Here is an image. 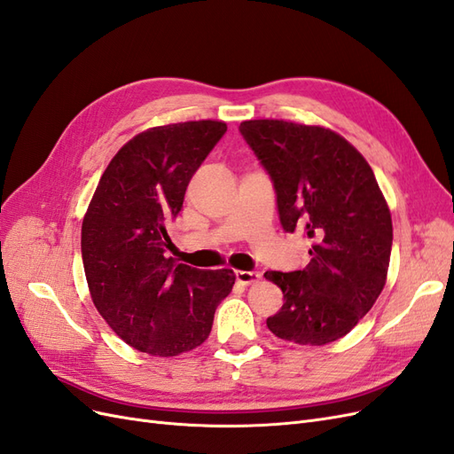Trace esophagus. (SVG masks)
Here are the masks:
<instances>
[{
	"label": "esophagus",
	"instance_id": "34e87169",
	"mask_svg": "<svg viewBox=\"0 0 454 454\" xmlns=\"http://www.w3.org/2000/svg\"><path fill=\"white\" fill-rule=\"evenodd\" d=\"M235 277L240 284H254L261 278V274L257 270H237Z\"/></svg>",
	"mask_w": 454,
	"mask_h": 454
}]
</instances>
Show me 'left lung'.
I'll return each mask as SVG.
<instances>
[{"instance_id": "1", "label": "left lung", "mask_w": 454, "mask_h": 454, "mask_svg": "<svg viewBox=\"0 0 454 454\" xmlns=\"http://www.w3.org/2000/svg\"><path fill=\"white\" fill-rule=\"evenodd\" d=\"M270 177L286 232L312 240L303 270H267L284 294L270 332L320 347L345 337L375 305L392 252V217L375 174L337 132L257 119L239 127Z\"/></svg>"}]
</instances>
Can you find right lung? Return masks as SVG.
<instances>
[{
    "label": "right lung",
    "instance_id": "right-lung-1",
    "mask_svg": "<svg viewBox=\"0 0 454 454\" xmlns=\"http://www.w3.org/2000/svg\"><path fill=\"white\" fill-rule=\"evenodd\" d=\"M227 132L222 121H189L134 136L107 164L81 227L94 307L140 352L177 356L208 339L231 269L200 270L167 257V225L184 208L191 177Z\"/></svg>",
    "mask_w": 454,
    "mask_h": 454
}]
</instances>
